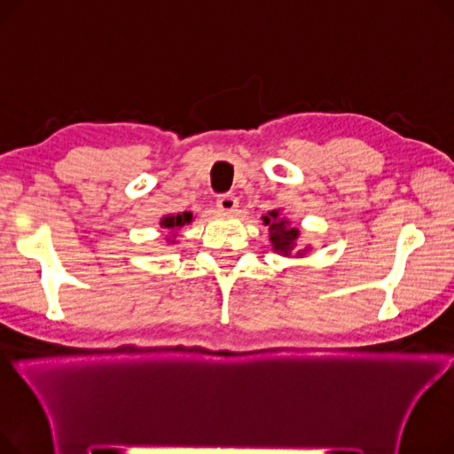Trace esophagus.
Segmentation results:
<instances>
[{
    "label": "esophagus",
    "instance_id": "1",
    "mask_svg": "<svg viewBox=\"0 0 454 454\" xmlns=\"http://www.w3.org/2000/svg\"><path fill=\"white\" fill-rule=\"evenodd\" d=\"M216 205H218V208H220L222 212H227V215H231V212H234L236 207H238V200H236V196H232V194H222V196L218 198Z\"/></svg>",
    "mask_w": 454,
    "mask_h": 454
}]
</instances>
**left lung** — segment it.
Listing matches in <instances>:
<instances>
[{
  "label": "left lung",
  "instance_id": "1",
  "mask_svg": "<svg viewBox=\"0 0 454 454\" xmlns=\"http://www.w3.org/2000/svg\"><path fill=\"white\" fill-rule=\"evenodd\" d=\"M262 220H263V225H268V229H270V239H271L273 251H277L284 256H291V251L297 247V238H299L301 231L297 227H291L289 220L280 216L278 208L270 210ZM304 251H308V249H304ZM304 251H299L297 256H302Z\"/></svg>",
  "mask_w": 454,
  "mask_h": 454
}]
</instances>
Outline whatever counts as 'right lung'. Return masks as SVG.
Listing matches in <instances>:
<instances>
[{"label":"right lung","instance_id":"obj_1","mask_svg":"<svg viewBox=\"0 0 454 454\" xmlns=\"http://www.w3.org/2000/svg\"><path fill=\"white\" fill-rule=\"evenodd\" d=\"M192 222V215L191 212H183V215H168V216H163L161 222H159V225H161L163 229L170 231V232H176L179 231L183 225L191 223Z\"/></svg>","mask_w":454,"mask_h":454}]
</instances>
